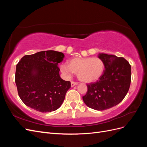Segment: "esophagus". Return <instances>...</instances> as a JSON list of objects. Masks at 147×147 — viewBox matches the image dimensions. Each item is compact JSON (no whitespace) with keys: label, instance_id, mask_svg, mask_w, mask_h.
<instances>
[{"label":"esophagus","instance_id":"34e87169","mask_svg":"<svg viewBox=\"0 0 147 147\" xmlns=\"http://www.w3.org/2000/svg\"><path fill=\"white\" fill-rule=\"evenodd\" d=\"M77 84H78V83H77V82H71V86H72V87H74V86L77 85Z\"/></svg>","mask_w":147,"mask_h":147}]
</instances>
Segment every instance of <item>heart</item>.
Masks as SVG:
<instances>
[{
  "mask_svg": "<svg viewBox=\"0 0 147 147\" xmlns=\"http://www.w3.org/2000/svg\"><path fill=\"white\" fill-rule=\"evenodd\" d=\"M59 69L66 78H70L75 73L79 80L91 83L102 76L105 65L104 61L97 57H75L68 61V64H61Z\"/></svg>",
  "mask_w": 147,
  "mask_h": 147,
  "instance_id": "b5f03b06",
  "label": "heart"
}]
</instances>
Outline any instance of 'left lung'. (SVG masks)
Here are the masks:
<instances>
[{
  "instance_id": "8db88e82",
  "label": "left lung",
  "mask_w": 147,
  "mask_h": 147,
  "mask_svg": "<svg viewBox=\"0 0 147 147\" xmlns=\"http://www.w3.org/2000/svg\"><path fill=\"white\" fill-rule=\"evenodd\" d=\"M105 70L95 83L87 84L88 91L83 100L88 107L104 110L121 102L127 93L131 80V67L123 57L99 53Z\"/></svg>"
}]
</instances>
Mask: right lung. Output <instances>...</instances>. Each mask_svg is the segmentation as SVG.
I'll list each match as a JSON object with an SVG mask.
<instances>
[{
	"mask_svg": "<svg viewBox=\"0 0 147 147\" xmlns=\"http://www.w3.org/2000/svg\"><path fill=\"white\" fill-rule=\"evenodd\" d=\"M63 53L43 51L22 57L16 65L15 83L21 100L42 113L58 109L65 99L70 82L60 77L58 64Z\"/></svg>",
	"mask_w": 147,
	"mask_h": 147,
	"instance_id": "1",
	"label": "right lung"
}]
</instances>
